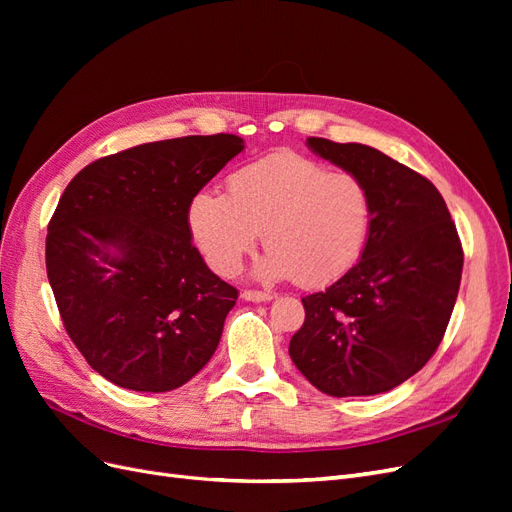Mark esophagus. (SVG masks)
<instances>
[{"label":"esophagus","instance_id":"esophagus-1","mask_svg":"<svg viewBox=\"0 0 512 512\" xmlns=\"http://www.w3.org/2000/svg\"><path fill=\"white\" fill-rule=\"evenodd\" d=\"M241 297L245 301H252V303H267L275 297V294L273 292H262V290H243Z\"/></svg>","mask_w":512,"mask_h":512}]
</instances>
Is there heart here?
<instances>
[{
    "label": "heart",
    "mask_w": 512,
    "mask_h": 512,
    "mask_svg": "<svg viewBox=\"0 0 512 512\" xmlns=\"http://www.w3.org/2000/svg\"><path fill=\"white\" fill-rule=\"evenodd\" d=\"M198 250L220 275L237 273L265 230L262 280L292 277L303 288L327 286L361 258L374 198L367 183L346 170L294 151H273L237 168L228 194L198 192L188 211Z\"/></svg>",
    "instance_id": "obj_1"
}]
</instances>
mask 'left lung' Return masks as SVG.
Wrapping results in <instances>:
<instances>
[{
	"label": "left lung",
	"mask_w": 512,
	"mask_h": 512,
	"mask_svg": "<svg viewBox=\"0 0 512 512\" xmlns=\"http://www.w3.org/2000/svg\"><path fill=\"white\" fill-rule=\"evenodd\" d=\"M307 147L367 183L374 222L361 260L301 299L305 322L290 359L327 395L386 393L442 342L463 269L457 228L436 185L382 151L316 136Z\"/></svg>",
	"instance_id": "left-lung-1"
}]
</instances>
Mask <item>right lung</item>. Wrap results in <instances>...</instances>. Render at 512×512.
I'll return each mask as SVG.
<instances>
[{"mask_svg": "<svg viewBox=\"0 0 512 512\" xmlns=\"http://www.w3.org/2000/svg\"><path fill=\"white\" fill-rule=\"evenodd\" d=\"M235 134L145 143L85 166L49 222L46 275L64 327L98 374L164 393L220 344L237 288L192 245V198L243 151Z\"/></svg>", "mask_w": 512, "mask_h": 512, "instance_id": "right-lung-1", "label": "right lung"}]
</instances>
